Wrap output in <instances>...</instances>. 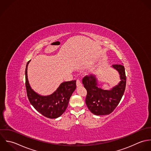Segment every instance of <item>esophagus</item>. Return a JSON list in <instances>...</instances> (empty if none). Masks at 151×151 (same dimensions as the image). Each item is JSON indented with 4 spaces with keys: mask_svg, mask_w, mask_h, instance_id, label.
Wrapping results in <instances>:
<instances>
[{
    "mask_svg": "<svg viewBox=\"0 0 151 151\" xmlns=\"http://www.w3.org/2000/svg\"><path fill=\"white\" fill-rule=\"evenodd\" d=\"M76 86H77V87H80L82 86V83L79 79H78L76 81Z\"/></svg>",
    "mask_w": 151,
    "mask_h": 151,
    "instance_id": "obj_1",
    "label": "esophagus"
}]
</instances>
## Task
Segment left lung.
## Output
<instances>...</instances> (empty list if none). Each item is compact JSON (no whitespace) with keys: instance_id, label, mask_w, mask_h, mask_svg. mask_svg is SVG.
Instances as JSON below:
<instances>
[{"instance_id":"left-lung-1","label":"left lung","mask_w":151,"mask_h":151,"mask_svg":"<svg viewBox=\"0 0 151 151\" xmlns=\"http://www.w3.org/2000/svg\"><path fill=\"white\" fill-rule=\"evenodd\" d=\"M112 66L119 73L120 82L111 90H103L98 88L96 76L93 75L86 76L82 83L87 91L86 104L91 112L97 116L108 115L118 106L124 94L126 86L125 68L122 65L114 64Z\"/></svg>"}]
</instances>
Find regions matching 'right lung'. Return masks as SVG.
Masks as SVG:
<instances>
[{"mask_svg": "<svg viewBox=\"0 0 151 151\" xmlns=\"http://www.w3.org/2000/svg\"><path fill=\"white\" fill-rule=\"evenodd\" d=\"M26 68V87L27 94L31 105L45 117L57 119L66 110L70 96L76 89V81L62 83L57 91L49 96H41L31 88L27 78V67Z\"/></svg>", "mask_w": 151, "mask_h": 151, "instance_id": "add662e5", "label": "right lung"}]
</instances>
